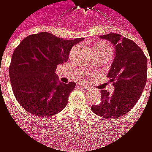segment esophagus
I'll use <instances>...</instances> for the list:
<instances>
[{"label":"esophagus","mask_w":152,"mask_h":152,"mask_svg":"<svg viewBox=\"0 0 152 152\" xmlns=\"http://www.w3.org/2000/svg\"><path fill=\"white\" fill-rule=\"evenodd\" d=\"M79 86H80V88L86 89V90H88V89H89V86H88V85H86V84H84V83H79Z\"/></svg>","instance_id":"obj_1"}]
</instances>
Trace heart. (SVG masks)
<instances>
[{"instance_id": "b5f03b06", "label": "heart", "mask_w": 152, "mask_h": 152, "mask_svg": "<svg viewBox=\"0 0 152 152\" xmlns=\"http://www.w3.org/2000/svg\"><path fill=\"white\" fill-rule=\"evenodd\" d=\"M100 44H104V43H100Z\"/></svg>"}]
</instances>
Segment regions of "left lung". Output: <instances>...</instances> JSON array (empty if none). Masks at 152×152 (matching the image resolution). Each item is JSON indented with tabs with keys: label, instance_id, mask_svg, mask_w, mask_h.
<instances>
[{
	"label": "left lung",
	"instance_id": "8db88e82",
	"mask_svg": "<svg viewBox=\"0 0 152 152\" xmlns=\"http://www.w3.org/2000/svg\"><path fill=\"white\" fill-rule=\"evenodd\" d=\"M100 38L115 47V58L107 75L114 92L102 90L101 102L92 105L91 110L102 118L115 119L128 113L140 99L147 81V58L133 41L120 34L109 33Z\"/></svg>",
	"mask_w": 152,
	"mask_h": 152
}]
</instances>
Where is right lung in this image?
Segmentation results:
<instances>
[{
  "label": "right lung",
  "instance_id": "right-lung-1",
  "mask_svg": "<svg viewBox=\"0 0 152 152\" xmlns=\"http://www.w3.org/2000/svg\"><path fill=\"white\" fill-rule=\"evenodd\" d=\"M83 38L63 40L49 32L27 36L14 50L9 68L16 100L31 114L49 117L62 110L76 83H62L55 71L69 60L73 45Z\"/></svg>",
  "mask_w": 152,
  "mask_h": 152
}]
</instances>
